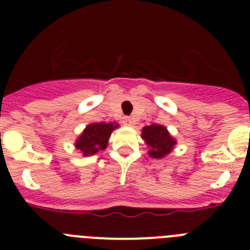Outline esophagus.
<instances>
[{
  "label": "esophagus",
  "mask_w": 250,
  "mask_h": 250,
  "mask_svg": "<svg viewBox=\"0 0 250 250\" xmlns=\"http://www.w3.org/2000/svg\"><path fill=\"white\" fill-rule=\"evenodd\" d=\"M123 124L125 126H132V125H134V121H132L131 118H124Z\"/></svg>",
  "instance_id": "obj_1"
}]
</instances>
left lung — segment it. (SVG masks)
Returning a JSON list of instances; mask_svg holds the SVG:
<instances>
[{
	"instance_id": "obj_1",
	"label": "left lung",
	"mask_w": 250,
	"mask_h": 250,
	"mask_svg": "<svg viewBox=\"0 0 250 250\" xmlns=\"http://www.w3.org/2000/svg\"><path fill=\"white\" fill-rule=\"evenodd\" d=\"M141 138L147 145V154L154 159H163L173 151L176 145V139L167 131L164 125L152 124L141 130Z\"/></svg>"
}]
</instances>
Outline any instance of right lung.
<instances>
[{"label":"right lung","instance_id":"obj_1","mask_svg":"<svg viewBox=\"0 0 250 250\" xmlns=\"http://www.w3.org/2000/svg\"><path fill=\"white\" fill-rule=\"evenodd\" d=\"M119 124L114 123H92L86 125L83 131L75 140V147L80 150L83 156H92L96 152L105 150L111 132L118 129Z\"/></svg>","mask_w":250,"mask_h":250}]
</instances>
